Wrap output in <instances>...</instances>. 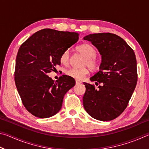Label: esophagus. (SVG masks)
Wrapping results in <instances>:
<instances>
[{
    "label": "esophagus",
    "mask_w": 149,
    "mask_h": 149,
    "mask_svg": "<svg viewBox=\"0 0 149 149\" xmlns=\"http://www.w3.org/2000/svg\"><path fill=\"white\" fill-rule=\"evenodd\" d=\"M81 83V81L77 80V79L75 80V84H80Z\"/></svg>",
    "instance_id": "esophagus-1"
}]
</instances>
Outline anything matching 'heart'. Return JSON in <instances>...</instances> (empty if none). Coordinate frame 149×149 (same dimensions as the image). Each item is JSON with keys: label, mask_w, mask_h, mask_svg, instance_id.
<instances>
[{"label": "heart", "mask_w": 149, "mask_h": 149, "mask_svg": "<svg viewBox=\"0 0 149 149\" xmlns=\"http://www.w3.org/2000/svg\"><path fill=\"white\" fill-rule=\"evenodd\" d=\"M77 50L86 58L84 65H87L89 68L95 71L99 68V62L96 59L97 51L95 48L90 44H83L77 47ZM70 50L66 49L62 52L60 56V61L64 65H67L70 61ZM89 73V70L86 68H72L65 71V74L76 79H82Z\"/></svg>", "instance_id": "1"}]
</instances>
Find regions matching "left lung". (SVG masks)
Returning a JSON list of instances; mask_svg holds the SVG:
<instances>
[{
	"label": "left lung",
	"mask_w": 149,
	"mask_h": 149,
	"mask_svg": "<svg viewBox=\"0 0 149 149\" xmlns=\"http://www.w3.org/2000/svg\"><path fill=\"white\" fill-rule=\"evenodd\" d=\"M90 41L101 55L99 71L90 78L95 84L84 82L86 91L83 103L91 116L100 121L116 118L127 107L137 81L135 52L124 40L110 33L89 34Z\"/></svg>",
	"instance_id": "8db88e82"
}]
</instances>
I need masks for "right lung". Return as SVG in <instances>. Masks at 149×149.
I'll return each mask as SVG.
<instances>
[{"label":"right lung","instance_id":"1","mask_svg":"<svg viewBox=\"0 0 149 149\" xmlns=\"http://www.w3.org/2000/svg\"><path fill=\"white\" fill-rule=\"evenodd\" d=\"M79 34L44 29L27 39L17 52L14 79L27 110L35 116L47 118L61 109L65 93L74 86V79L63 75L54 81L48 74L60 64L64 50L77 42Z\"/></svg>","mask_w":149,"mask_h":149}]
</instances>
